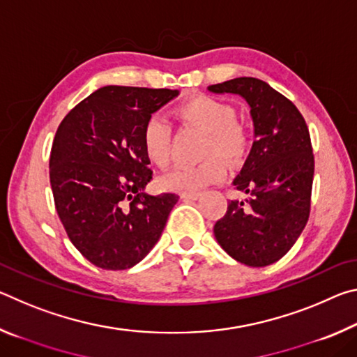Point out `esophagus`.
Listing matches in <instances>:
<instances>
[{
	"instance_id": "obj_1",
	"label": "esophagus",
	"mask_w": 357,
	"mask_h": 357,
	"mask_svg": "<svg viewBox=\"0 0 357 357\" xmlns=\"http://www.w3.org/2000/svg\"><path fill=\"white\" fill-rule=\"evenodd\" d=\"M200 197V192H183L181 193V198L183 200H197Z\"/></svg>"
}]
</instances>
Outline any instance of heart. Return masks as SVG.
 <instances>
[{"mask_svg": "<svg viewBox=\"0 0 357 357\" xmlns=\"http://www.w3.org/2000/svg\"><path fill=\"white\" fill-rule=\"evenodd\" d=\"M178 116L195 128L206 132L203 142V155L208 159L197 165H178L159 178V185L165 190L197 192L214 184L225 176V164H238L249 148V130L236 119V110L228 102L200 94L176 110ZM143 151L151 164L164 168L170 162L172 132L162 116L148 118L142 134Z\"/></svg>", "mask_w": 357, "mask_h": 357, "instance_id": "heart-1", "label": "heart"}]
</instances>
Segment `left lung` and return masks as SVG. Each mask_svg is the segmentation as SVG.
<instances>
[{"mask_svg": "<svg viewBox=\"0 0 357 357\" xmlns=\"http://www.w3.org/2000/svg\"><path fill=\"white\" fill-rule=\"evenodd\" d=\"M208 91L243 98L255 137L231 183L247 198L228 203L214 236L236 261L263 268L291 249L309 220L315 172L309 128L291 100L258 78H233Z\"/></svg>", "mask_w": 357, "mask_h": 357, "instance_id": "left-lung-1", "label": "left lung"}]
</instances>
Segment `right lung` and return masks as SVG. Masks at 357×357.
<instances>
[{
	"label": "right lung",
	"mask_w": 357,
	"mask_h": 357,
	"mask_svg": "<svg viewBox=\"0 0 357 357\" xmlns=\"http://www.w3.org/2000/svg\"><path fill=\"white\" fill-rule=\"evenodd\" d=\"M178 89L104 86L68 113L50 154L56 213L69 239L94 266L129 269L148 255L179 197L151 195L142 134Z\"/></svg>",
	"instance_id": "add662e5"
}]
</instances>
